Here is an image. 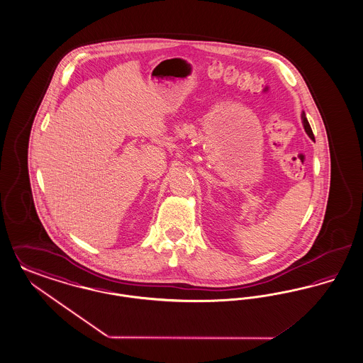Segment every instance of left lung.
<instances>
[{
    "label": "left lung",
    "instance_id": "8db88e82",
    "mask_svg": "<svg viewBox=\"0 0 363 363\" xmlns=\"http://www.w3.org/2000/svg\"><path fill=\"white\" fill-rule=\"evenodd\" d=\"M301 121H303V125H304V130H306V133L308 134V137L311 138V139H315L313 134V130H311V125L308 123V121H307V118H306V113H301Z\"/></svg>",
    "mask_w": 363,
    "mask_h": 363
}]
</instances>
